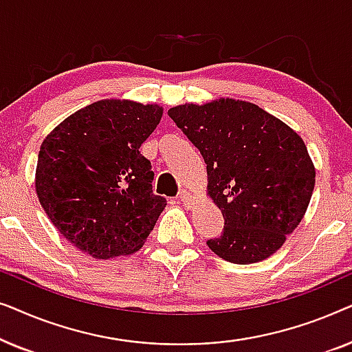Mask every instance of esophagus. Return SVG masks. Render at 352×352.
Instances as JSON below:
<instances>
[{
  "label": "esophagus",
  "instance_id": "34e87169",
  "mask_svg": "<svg viewBox=\"0 0 352 352\" xmlns=\"http://www.w3.org/2000/svg\"><path fill=\"white\" fill-rule=\"evenodd\" d=\"M179 200H181V204H182V205L190 206V205H192V201H194V197L190 195V192H187V190H181V192H179Z\"/></svg>",
  "mask_w": 352,
  "mask_h": 352
}]
</instances>
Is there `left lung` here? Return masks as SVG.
I'll use <instances>...</instances> for the list:
<instances>
[{"label": "left lung", "instance_id": "obj_1", "mask_svg": "<svg viewBox=\"0 0 352 352\" xmlns=\"http://www.w3.org/2000/svg\"><path fill=\"white\" fill-rule=\"evenodd\" d=\"M168 115L200 151L208 194L224 216L223 234L206 240L211 252L235 264L276 253L314 190L316 170L302 139L245 100L184 104Z\"/></svg>", "mask_w": 352, "mask_h": 352}]
</instances>
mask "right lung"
<instances>
[{
	"instance_id": "1",
	"label": "right lung",
	"mask_w": 352,
	"mask_h": 352,
	"mask_svg": "<svg viewBox=\"0 0 352 352\" xmlns=\"http://www.w3.org/2000/svg\"><path fill=\"white\" fill-rule=\"evenodd\" d=\"M163 109L99 100L65 118L38 153L36 194L62 237L109 259L138 252L165 208L152 190V163L139 147Z\"/></svg>"
}]
</instances>
